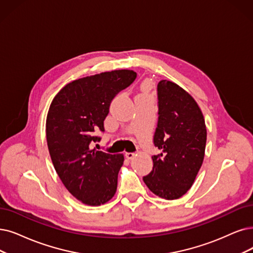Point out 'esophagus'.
<instances>
[{
    "mask_svg": "<svg viewBox=\"0 0 253 253\" xmlns=\"http://www.w3.org/2000/svg\"><path fill=\"white\" fill-rule=\"evenodd\" d=\"M134 157H135L134 153H126V158L128 160H133Z\"/></svg>",
    "mask_w": 253,
    "mask_h": 253,
    "instance_id": "esophagus-1",
    "label": "esophagus"
}]
</instances>
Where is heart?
Wrapping results in <instances>:
<instances>
[{
	"label": "heart",
	"instance_id": "1",
	"mask_svg": "<svg viewBox=\"0 0 253 253\" xmlns=\"http://www.w3.org/2000/svg\"><path fill=\"white\" fill-rule=\"evenodd\" d=\"M143 90H144V91H147V90H148V85L147 84L143 85Z\"/></svg>",
	"mask_w": 253,
	"mask_h": 253
}]
</instances>
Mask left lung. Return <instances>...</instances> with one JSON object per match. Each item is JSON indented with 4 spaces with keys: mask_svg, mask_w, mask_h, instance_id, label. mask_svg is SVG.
I'll return each instance as SVG.
<instances>
[{
    "mask_svg": "<svg viewBox=\"0 0 253 253\" xmlns=\"http://www.w3.org/2000/svg\"><path fill=\"white\" fill-rule=\"evenodd\" d=\"M159 121L154 143L161 154L143 177L147 188L167 200L178 199L193 185L205 159L207 126L195 99L167 80L158 84Z\"/></svg>",
    "mask_w": 253,
    "mask_h": 253,
    "instance_id": "obj_1",
    "label": "left lung"
}]
</instances>
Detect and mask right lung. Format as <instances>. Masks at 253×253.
Segmentation results:
<instances>
[{
    "label": "right lung",
    "instance_id": "right-lung-1",
    "mask_svg": "<svg viewBox=\"0 0 253 253\" xmlns=\"http://www.w3.org/2000/svg\"><path fill=\"white\" fill-rule=\"evenodd\" d=\"M134 70L118 69L80 78L66 84L50 103L46 142L58 176L81 203L97 207L116 193L123 154L110 155L91 148L105 132L104 120L114 96L132 84Z\"/></svg>",
    "mask_w": 253,
    "mask_h": 253
}]
</instances>
